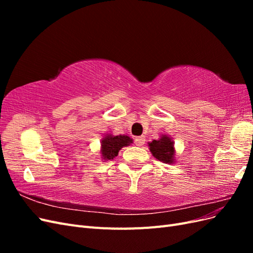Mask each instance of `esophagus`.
Returning a JSON list of instances; mask_svg holds the SVG:
<instances>
[{
	"label": "esophagus",
	"instance_id": "obj_1",
	"mask_svg": "<svg viewBox=\"0 0 253 253\" xmlns=\"http://www.w3.org/2000/svg\"><path fill=\"white\" fill-rule=\"evenodd\" d=\"M144 141H145V138L143 136L136 137V138L134 139V143L137 145V147H141V145L144 144Z\"/></svg>",
	"mask_w": 253,
	"mask_h": 253
}]
</instances>
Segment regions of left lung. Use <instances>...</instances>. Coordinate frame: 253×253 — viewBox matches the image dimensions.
Here are the masks:
<instances>
[{"instance_id": "1", "label": "left lung", "mask_w": 253, "mask_h": 253, "mask_svg": "<svg viewBox=\"0 0 253 253\" xmlns=\"http://www.w3.org/2000/svg\"><path fill=\"white\" fill-rule=\"evenodd\" d=\"M150 151L156 159L159 162H163L165 164L173 163L174 157V148H173V141L169 137L164 136L159 140H153L149 143Z\"/></svg>"}]
</instances>
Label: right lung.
<instances>
[{"label": "right lung", "instance_id": "obj_1", "mask_svg": "<svg viewBox=\"0 0 253 253\" xmlns=\"http://www.w3.org/2000/svg\"><path fill=\"white\" fill-rule=\"evenodd\" d=\"M132 143V139L128 136H106L102 140V155L105 159H113L118 155L121 148L126 147Z\"/></svg>", "mask_w": 253, "mask_h": 253}]
</instances>
